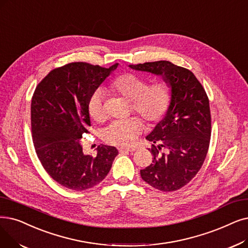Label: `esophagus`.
<instances>
[{"label": "esophagus", "instance_id": "obj_1", "mask_svg": "<svg viewBox=\"0 0 248 248\" xmlns=\"http://www.w3.org/2000/svg\"><path fill=\"white\" fill-rule=\"evenodd\" d=\"M120 153H124V152H134V151H136L135 148H125V147H121L120 149Z\"/></svg>", "mask_w": 248, "mask_h": 248}]
</instances>
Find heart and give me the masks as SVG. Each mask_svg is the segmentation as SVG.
<instances>
[{
	"instance_id": "heart-1",
	"label": "heart",
	"mask_w": 248,
	"mask_h": 248,
	"mask_svg": "<svg viewBox=\"0 0 248 248\" xmlns=\"http://www.w3.org/2000/svg\"><path fill=\"white\" fill-rule=\"evenodd\" d=\"M109 90L132 101L133 109L149 124L161 121L171 101V90L166 83L157 82L149 85L145 78L130 73L114 78L109 84ZM103 103V92L101 90L93 92L88 101V113L92 121L101 123L105 120ZM142 130L143 123L139 117L118 120L105 128L103 139L111 145L128 147L135 143Z\"/></svg>"
}]
</instances>
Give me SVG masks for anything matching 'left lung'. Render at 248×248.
Wrapping results in <instances>:
<instances>
[{"label": "left lung", "mask_w": 248, "mask_h": 248, "mask_svg": "<svg viewBox=\"0 0 248 248\" xmlns=\"http://www.w3.org/2000/svg\"><path fill=\"white\" fill-rule=\"evenodd\" d=\"M161 76L171 90L168 109L146 139L153 143V163L140 171L144 181L161 191H174L197 175L211 139L209 98L189 70L168 61L130 64ZM163 148V153L160 149Z\"/></svg>", "instance_id": "left-lung-1"}]
</instances>
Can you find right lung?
<instances>
[{
    "instance_id": "1",
    "label": "right lung",
    "mask_w": 248,
    "mask_h": 248,
    "mask_svg": "<svg viewBox=\"0 0 248 248\" xmlns=\"http://www.w3.org/2000/svg\"><path fill=\"white\" fill-rule=\"evenodd\" d=\"M71 62L49 72L31 101V130L42 166L61 186L76 191L89 189L106 177L118 151L97 147V155H85L81 145L91 126L88 101L93 92L117 68Z\"/></svg>"
}]
</instances>
